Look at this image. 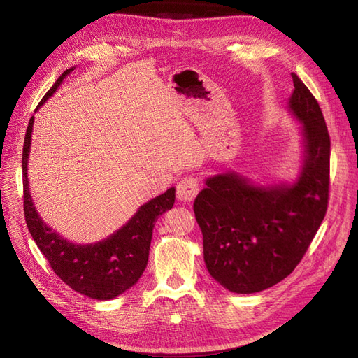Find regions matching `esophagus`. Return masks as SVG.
<instances>
[{"label":"esophagus","mask_w":358,"mask_h":358,"mask_svg":"<svg viewBox=\"0 0 358 358\" xmlns=\"http://www.w3.org/2000/svg\"><path fill=\"white\" fill-rule=\"evenodd\" d=\"M200 191V180L197 178H183L176 187V197L180 201H192Z\"/></svg>","instance_id":"1"}]
</instances>
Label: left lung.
Returning <instances> with one entry per match:
<instances>
[{"instance_id": "8db88e82", "label": "left lung", "mask_w": 358, "mask_h": 358, "mask_svg": "<svg viewBox=\"0 0 358 358\" xmlns=\"http://www.w3.org/2000/svg\"><path fill=\"white\" fill-rule=\"evenodd\" d=\"M289 109L303 124L306 157L291 187L258 188L234 173L206 180L194 200L204 262L215 280L239 294L276 285L301 262L326 216L330 136L315 96L292 73Z\"/></svg>"}]
</instances>
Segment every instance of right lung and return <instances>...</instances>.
<instances>
[{
	"instance_id": "right-lung-1",
	"label": "right lung",
	"mask_w": 358,
	"mask_h": 358,
	"mask_svg": "<svg viewBox=\"0 0 358 358\" xmlns=\"http://www.w3.org/2000/svg\"><path fill=\"white\" fill-rule=\"evenodd\" d=\"M73 70L69 69L59 76L55 85L43 96L37 109L57 91L64 78ZM32 124L34 116L29 119L22 154L24 213L32 239L46 257L53 272L70 288L96 300L115 299L131 288L145 272L155 221L175 204V188L167 189L143 204L122 229L107 239L91 245L70 243L41 221L29 197L27 162Z\"/></svg>"
}]
</instances>
